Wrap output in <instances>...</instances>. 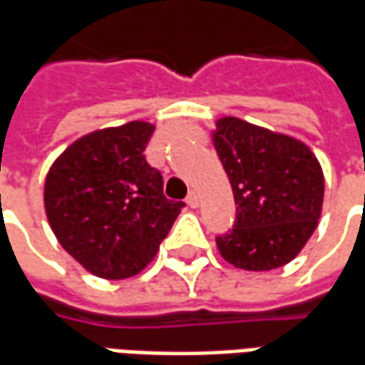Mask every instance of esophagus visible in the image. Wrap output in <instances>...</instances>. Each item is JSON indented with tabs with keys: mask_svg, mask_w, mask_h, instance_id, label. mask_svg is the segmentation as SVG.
Instances as JSON below:
<instances>
[{
	"mask_svg": "<svg viewBox=\"0 0 365 365\" xmlns=\"http://www.w3.org/2000/svg\"><path fill=\"white\" fill-rule=\"evenodd\" d=\"M187 205H190L191 209H195V207H199V195H197V191H191L190 195H187Z\"/></svg>",
	"mask_w": 365,
	"mask_h": 365,
	"instance_id": "34e87169",
	"label": "esophagus"
}]
</instances>
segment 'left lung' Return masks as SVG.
Here are the masks:
<instances>
[{"mask_svg": "<svg viewBox=\"0 0 365 365\" xmlns=\"http://www.w3.org/2000/svg\"><path fill=\"white\" fill-rule=\"evenodd\" d=\"M213 146L237 203L230 232L217 248L235 268L268 272L297 256L319 225L324 175L311 148L297 138L238 117L215 123Z\"/></svg>", "mask_w": 365, "mask_h": 365, "instance_id": "left-lung-1", "label": "left lung"}]
</instances>
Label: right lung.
I'll list each match as a JSON object with an SVG mask.
<instances>
[{
  "label": "right lung",
  "instance_id": "obj_1",
  "mask_svg": "<svg viewBox=\"0 0 365 365\" xmlns=\"http://www.w3.org/2000/svg\"><path fill=\"white\" fill-rule=\"evenodd\" d=\"M152 133L146 120L93 130L70 144L46 174L52 232L97 277L140 274L185 207L166 199L162 174L144 158Z\"/></svg>",
  "mask_w": 365,
  "mask_h": 365
}]
</instances>
